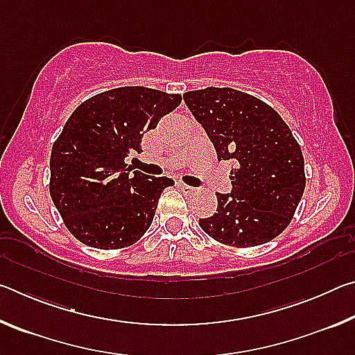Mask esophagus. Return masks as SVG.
<instances>
[{"instance_id":"obj_1","label":"esophagus","mask_w":355,"mask_h":355,"mask_svg":"<svg viewBox=\"0 0 355 355\" xmlns=\"http://www.w3.org/2000/svg\"><path fill=\"white\" fill-rule=\"evenodd\" d=\"M178 186H180V189H182L184 194H192V192H194L196 189L192 188V186H189V184H186V183H183V182H180L178 183Z\"/></svg>"}]
</instances>
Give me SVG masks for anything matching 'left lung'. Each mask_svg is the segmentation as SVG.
<instances>
[{
	"label": "left lung",
	"instance_id": "obj_1",
	"mask_svg": "<svg viewBox=\"0 0 355 355\" xmlns=\"http://www.w3.org/2000/svg\"><path fill=\"white\" fill-rule=\"evenodd\" d=\"M218 159H233L232 192L218 196L211 218L199 219L207 235L233 248H254L290 224L305 189L304 156L284 119L260 98L232 87L183 95Z\"/></svg>",
	"mask_w": 355,
	"mask_h": 355
}]
</instances>
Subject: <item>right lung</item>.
Returning <instances> with one entry per match:
<instances>
[{"mask_svg":"<svg viewBox=\"0 0 355 355\" xmlns=\"http://www.w3.org/2000/svg\"><path fill=\"white\" fill-rule=\"evenodd\" d=\"M182 103V95L127 86L76 107L53 144L50 196L65 227L83 244L122 249L152 225L172 178L148 177L127 164L142 136Z\"/></svg>","mask_w":355,"mask_h":355,"instance_id":"obj_1","label":"right lung"}]
</instances>
